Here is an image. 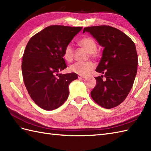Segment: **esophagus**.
<instances>
[{"label":"esophagus","instance_id":"34e87169","mask_svg":"<svg viewBox=\"0 0 151 151\" xmlns=\"http://www.w3.org/2000/svg\"><path fill=\"white\" fill-rule=\"evenodd\" d=\"M78 78L80 79V78H86V76H82V75H78Z\"/></svg>","mask_w":151,"mask_h":151}]
</instances>
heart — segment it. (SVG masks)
I'll return each instance as SVG.
<instances>
[{
    "label": "heart",
    "mask_w": 151,
    "mask_h": 151,
    "mask_svg": "<svg viewBox=\"0 0 151 151\" xmlns=\"http://www.w3.org/2000/svg\"><path fill=\"white\" fill-rule=\"evenodd\" d=\"M79 45L89 54H94L97 50V43L93 38L86 37L82 38L79 41ZM63 57L67 62H71L73 58V48L70 44L65 47L63 51ZM94 65L91 62L81 63L76 62L69 67L70 72L77 74L79 75L86 76L88 75L93 69Z\"/></svg>",
    "instance_id": "1"
}]
</instances>
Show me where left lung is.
<instances>
[{
	"instance_id": "1",
	"label": "left lung",
	"mask_w": 151,
	"mask_h": 151,
	"mask_svg": "<svg viewBox=\"0 0 151 151\" xmlns=\"http://www.w3.org/2000/svg\"><path fill=\"white\" fill-rule=\"evenodd\" d=\"M85 32L104 48L95 69L103 75L95 77L97 83L91 97L102 107L114 108L126 99L136 78L138 59L135 44L123 32L110 26L86 27Z\"/></svg>"
}]
</instances>
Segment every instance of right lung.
<instances>
[{
    "mask_svg": "<svg viewBox=\"0 0 151 151\" xmlns=\"http://www.w3.org/2000/svg\"><path fill=\"white\" fill-rule=\"evenodd\" d=\"M82 27L49 26L30 38L24 50L22 73L30 97L45 110H53L68 98L69 85L77 74L59 73L67 67L63 51Z\"/></svg>",
    "mask_w": 151,
    "mask_h": 151,
    "instance_id": "obj_1",
    "label": "right lung"
}]
</instances>
